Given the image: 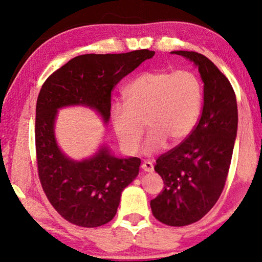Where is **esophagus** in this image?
Masks as SVG:
<instances>
[{
  "label": "esophagus",
  "instance_id": "34e87169",
  "mask_svg": "<svg viewBox=\"0 0 262 262\" xmlns=\"http://www.w3.org/2000/svg\"><path fill=\"white\" fill-rule=\"evenodd\" d=\"M141 167H142V170H143L144 172H152L154 171L152 163L151 162H148V161H145L143 164H142Z\"/></svg>",
  "mask_w": 262,
  "mask_h": 262
}]
</instances>
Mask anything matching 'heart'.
Returning <instances> with one entry per match:
<instances>
[{
	"mask_svg": "<svg viewBox=\"0 0 262 262\" xmlns=\"http://www.w3.org/2000/svg\"><path fill=\"white\" fill-rule=\"evenodd\" d=\"M125 103L111 108V123L121 149L134 155L140 148L144 122L149 128L143 152L152 156L166 147L167 141L179 144L196 125L202 105V86L188 70L145 72L123 90Z\"/></svg>",
	"mask_w": 262,
	"mask_h": 262,
	"instance_id": "b5f03b06",
	"label": "heart"
}]
</instances>
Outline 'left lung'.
Masks as SVG:
<instances>
[{
	"label": "left lung",
	"mask_w": 262,
	"mask_h": 262,
	"mask_svg": "<svg viewBox=\"0 0 262 262\" xmlns=\"http://www.w3.org/2000/svg\"><path fill=\"white\" fill-rule=\"evenodd\" d=\"M192 61L203 82V108L189 136L156 159L164 188L150 201L156 219L170 227L201 220L223 192L237 136V99L229 79L205 55L176 51Z\"/></svg>",
	"instance_id": "8db88e82"
}]
</instances>
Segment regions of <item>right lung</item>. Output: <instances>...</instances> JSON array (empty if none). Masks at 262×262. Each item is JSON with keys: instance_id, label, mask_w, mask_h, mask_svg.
<instances>
[{"instance_id": "obj_1", "label": "right lung", "mask_w": 262, "mask_h": 262, "mask_svg": "<svg viewBox=\"0 0 262 262\" xmlns=\"http://www.w3.org/2000/svg\"><path fill=\"white\" fill-rule=\"evenodd\" d=\"M154 51L84 54L62 66L42 84L35 108V151L39 179L48 201L70 223L96 228L117 214L122 190L139 174L141 159L114 157L105 145L94 156L74 161L56 143L57 110L82 105L96 110L105 123L111 92Z\"/></svg>"}]
</instances>
